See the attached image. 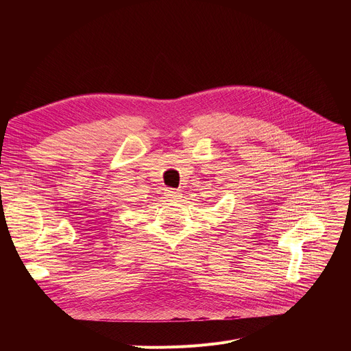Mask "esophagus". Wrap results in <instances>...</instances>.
<instances>
[{
  "label": "esophagus",
  "instance_id": "34e87169",
  "mask_svg": "<svg viewBox=\"0 0 351 351\" xmlns=\"http://www.w3.org/2000/svg\"><path fill=\"white\" fill-rule=\"evenodd\" d=\"M165 196L168 197L171 202H178L182 197V193L179 191H175V189H166Z\"/></svg>",
  "mask_w": 351,
  "mask_h": 351
}]
</instances>
